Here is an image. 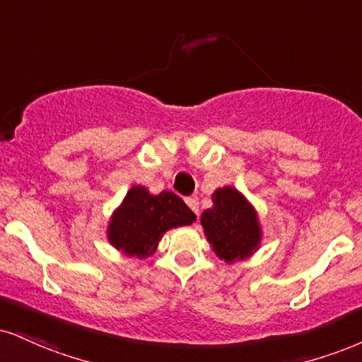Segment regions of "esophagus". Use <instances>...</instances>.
I'll return each instance as SVG.
<instances>
[{
    "instance_id": "obj_1",
    "label": "esophagus",
    "mask_w": 362,
    "mask_h": 362,
    "mask_svg": "<svg viewBox=\"0 0 362 362\" xmlns=\"http://www.w3.org/2000/svg\"><path fill=\"white\" fill-rule=\"evenodd\" d=\"M185 202H187V206L192 209L195 214H199V199L195 197V195H190V197H187Z\"/></svg>"
}]
</instances>
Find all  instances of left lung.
<instances>
[{"mask_svg":"<svg viewBox=\"0 0 362 362\" xmlns=\"http://www.w3.org/2000/svg\"><path fill=\"white\" fill-rule=\"evenodd\" d=\"M211 199L212 207L200 214V224L212 251L228 264L251 258L263 241L256 207L233 185L216 189Z\"/></svg>","mask_w":362,"mask_h":362,"instance_id":"8db88e82","label":"left lung"}]
</instances>
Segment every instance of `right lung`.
I'll list each match as a JSON object with an SVG mask.
<instances>
[{
    "mask_svg": "<svg viewBox=\"0 0 362 362\" xmlns=\"http://www.w3.org/2000/svg\"><path fill=\"white\" fill-rule=\"evenodd\" d=\"M197 216L175 192L153 195L145 185H133L110 217L106 238L128 258L151 256L170 229L190 226Z\"/></svg>",
    "mask_w": 362,
    "mask_h": 362,
    "instance_id": "obj_1",
    "label": "right lung"
}]
</instances>
